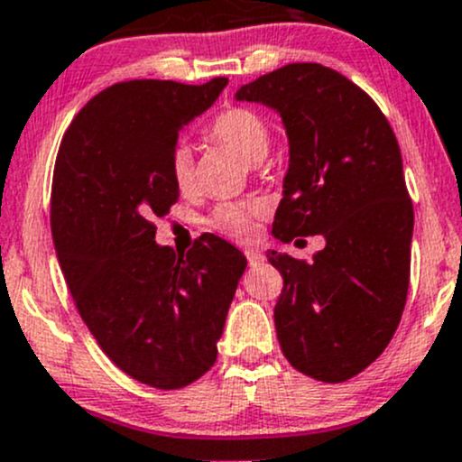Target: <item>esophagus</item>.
<instances>
[{
    "label": "esophagus",
    "instance_id": "34e87169",
    "mask_svg": "<svg viewBox=\"0 0 462 462\" xmlns=\"http://www.w3.org/2000/svg\"><path fill=\"white\" fill-rule=\"evenodd\" d=\"M245 259H248L250 265H257L263 261V254H261L259 250H245Z\"/></svg>",
    "mask_w": 462,
    "mask_h": 462
}]
</instances>
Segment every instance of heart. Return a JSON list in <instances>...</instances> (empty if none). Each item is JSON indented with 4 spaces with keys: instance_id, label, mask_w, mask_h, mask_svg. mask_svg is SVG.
<instances>
[{
    "instance_id": "1",
    "label": "heart",
    "mask_w": 462,
    "mask_h": 462,
    "mask_svg": "<svg viewBox=\"0 0 462 462\" xmlns=\"http://www.w3.org/2000/svg\"><path fill=\"white\" fill-rule=\"evenodd\" d=\"M212 141L235 149L245 161L257 162L270 147V127L265 118L248 106H230L209 120L205 129ZM170 176L180 192L192 188L194 158L188 144H176L170 152ZM263 212L261 203H223L214 209L212 227L227 236L248 239L254 232V218Z\"/></svg>"
}]
</instances>
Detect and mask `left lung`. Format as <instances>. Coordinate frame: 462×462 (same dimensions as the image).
I'll use <instances>...</instances> for the list:
<instances>
[{"label":"left lung","instance_id":"8db88e82","mask_svg":"<svg viewBox=\"0 0 462 462\" xmlns=\"http://www.w3.org/2000/svg\"><path fill=\"white\" fill-rule=\"evenodd\" d=\"M282 116L291 144L273 235H321L313 259L268 253L282 273L274 328L304 375L344 382L375 362L407 301L413 205L380 106L342 73L286 64L236 91Z\"/></svg>","mask_w":462,"mask_h":462}]
</instances>
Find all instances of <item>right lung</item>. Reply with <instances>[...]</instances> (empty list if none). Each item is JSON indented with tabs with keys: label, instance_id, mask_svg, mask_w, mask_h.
I'll list each match as a JSON object with an SVG mask.
<instances>
[{
	"label": "right lung",
	"instance_id": "obj_1",
	"mask_svg": "<svg viewBox=\"0 0 462 462\" xmlns=\"http://www.w3.org/2000/svg\"><path fill=\"white\" fill-rule=\"evenodd\" d=\"M226 85L118 82L82 106L55 158L51 232L78 313L120 371L156 389L212 369L248 265L214 235L185 257L153 241V218L179 201L167 165L179 132Z\"/></svg>",
	"mask_w": 462,
	"mask_h": 462
}]
</instances>
